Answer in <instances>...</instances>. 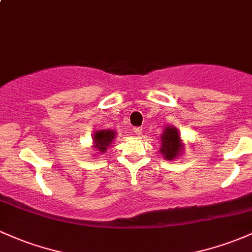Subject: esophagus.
I'll return each mask as SVG.
<instances>
[{"label": "esophagus", "mask_w": 252, "mask_h": 252, "mask_svg": "<svg viewBox=\"0 0 252 252\" xmlns=\"http://www.w3.org/2000/svg\"><path fill=\"white\" fill-rule=\"evenodd\" d=\"M133 132L137 136H140L142 134V127H133Z\"/></svg>", "instance_id": "1"}]
</instances>
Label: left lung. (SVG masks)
<instances>
[{
	"label": "left lung",
	"instance_id": "left-lung-1",
	"mask_svg": "<svg viewBox=\"0 0 252 252\" xmlns=\"http://www.w3.org/2000/svg\"><path fill=\"white\" fill-rule=\"evenodd\" d=\"M161 153L166 159H173L180 153V137L174 127H167L161 137Z\"/></svg>",
	"mask_w": 252,
	"mask_h": 252
}]
</instances>
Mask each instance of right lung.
<instances>
[{"label":"right lung","instance_id":"right-lung-1","mask_svg":"<svg viewBox=\"0 0 252 252\" xmlns=\"http://www.w3.org/2000/svg\"><path fill=\"white\" fill-rule=\"evenodd\" d=\"M114 138L115 132L112 131V129H98V131H96V133L94 136V149L104 153Z\"/></svg>","mask_w":252,"mask_h":252}]
</instances>
